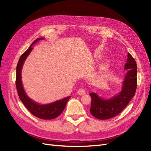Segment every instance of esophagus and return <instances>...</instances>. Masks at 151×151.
I'll return each mask as SVG.
<instances>
[{"mask_svg": "<svg viewBox=\"0 0 151 151\" xmlns=\"http://www.w3.org/2000/svg\"><path fill=\"white\" fill-rule=\"evenodd\" d=\"M77 94L80 96H83L86 94V91L83 89H79L78 91H77Z\"/></svg>", "mask_w": 151, "mask_h": 151, "instance_id": "obj_1", "label": "esophagus"}]
</instances>
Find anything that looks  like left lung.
I'll return each instance as SVG.
<instances>
[{
    "label": "left lung",
    "mask_w": 151,
    "mask_h": 151,
    "mask_svg": "<svg viewBox=\"0 0 151 151\" xmlns=\"http://www.w3.org/2000/svg\"><path fill=\"white\" fill-rule=\"evenodd\" d=\"M124 69L128 70V72L123 81L121 92L118 95L110 99H103L97 94H89L91 97L90 112L95 118L107 120L115 117L123 111L134 96L137 85V68L135 59L130 53H128Z\"/></svg>",
    "instance_id": "8db88e82"
}]
</instances>
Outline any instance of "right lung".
I'll list each match as a JSON object with an SVG mask.
<instances>
[{
    "label": "right lung",
    "instance_id": "add662e5",
    "mask_svg": "<svg viewBox=\"0 0 151 151\" xmlns=\"http://www.w3.org/2000/svg\"><path fill=\"white\" fill-rule=\"evenodd\" d=\"M43 39V38H42L35 40L30 45L29 48L24 53L22 54L19 61H18L16 67V86L20 100L31 114H33L34 116L36 117L41 118V119L52 120L60 115L63 109H64L68 100L70 99V97L68 96L65 98L47 104H40L35 103L29 97L27 96L21 82V75L22 67L26 58L28 56L31 50H33L31 46L37 42L38 41Z\"/></svg>",
    "mask_w": 151,
    "mask_h": 151
}]
</instances>
